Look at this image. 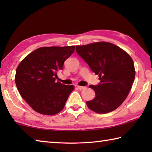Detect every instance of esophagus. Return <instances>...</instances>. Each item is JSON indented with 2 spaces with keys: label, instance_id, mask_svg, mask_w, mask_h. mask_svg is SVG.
<instances>
[{
  "label": "esophagus",
  "instance_id": "1",
  "mask_svg": "<svg viewBox=\"0 0 152 152\" xmlns=\"http://www.w3.org/2000/svg\"><path fill=\"white\" fill-rule=\"evenodd\" d=\"M77 88H78L79 90H84V89H86V87L85 86H77Z\"/></svg>",
  "mask_w": 152,
  "mask_h": 152
}]
</instances>
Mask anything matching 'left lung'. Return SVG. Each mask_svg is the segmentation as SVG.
I'll list each match as a JSON object with an SVG mask.
<instances>
[{"instance_id": "1", "label": "left lung", "mask_w": 152, "mask_h": 152, "mask_svg": "<svg viewBox=\"0 0 152 152\" xmlns=\"http://www.w3.org/2000/svg\"><path fill=\"white\" fill-rule=\"evenodd\" d=\"M78 54L99 75L100 82L90 85L95 96L86 104L95 113H107L117 109L127 98L135 76L134 64L127 52L105 42L76 46Z\"/></svg>"}]
</instances>
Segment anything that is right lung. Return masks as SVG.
<instances>
[{
  "mask_svg": "<svg viewBox=\"0 0 152 152\" xmlns=\"http://www.w3.org/2000/svg\"><path fill=\"white\" fill-rule=\"evenodd\" d=\"M74 49V45L39 48L17 66V88L23 99L36 112L53 115L64 109L74 86L56 82V78Z\"/></svg>",
  "mask_w": 152,
  "mask_h": 152,
  "instance_id": "add662e5",
  "label": "right lung"
}]
</instances>
